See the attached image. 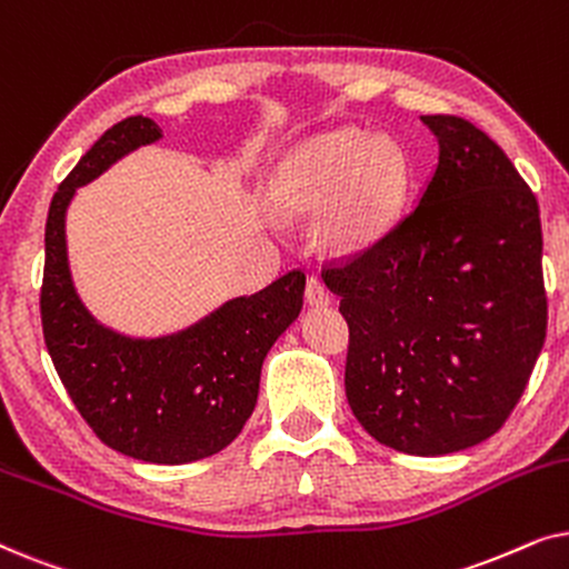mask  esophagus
<instances>
[{"label":"esophagus","instance_id":"esophagus-1","mask_svg":"<svg viewBox=\"0 0 569 569\" xmlns=\"http://www.w3.org/2000/svg\"><path fill=\"white\" fill-rule=\"evenodd\" d=\"M306 300H308L310 308H326L331 302L329 290H326V284L318 277H308V282H306Z\"/></svg>","mask_w":569,"mask_h":569}]
</instances>
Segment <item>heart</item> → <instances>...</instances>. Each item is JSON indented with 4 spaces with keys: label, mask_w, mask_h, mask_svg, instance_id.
I'll return each mask as SVG.
<instances>
[{
    "label": "heart",
    "mask_w": 569,
    "mask_h": 569,
    "mask_svg": "<svg viewBox=\"0 0 569 569\" xmlns=\"http://www.w3.org/2000/svg\"><path fill=\"white\" fill-rule=\"evenodd\" d=\"M407 189V162L388 137L337 129L308 139L274 178L282 212H323V238L357 251L388 232Z\"/></svg>",
    "instance_id": "1"
}]
</instances>
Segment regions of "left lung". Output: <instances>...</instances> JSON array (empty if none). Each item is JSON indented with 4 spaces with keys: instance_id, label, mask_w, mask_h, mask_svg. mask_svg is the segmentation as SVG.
<instances>
[{
    "instance_id": "8db88e82",
    "label": "left lung",
    "mask_w": 569,
    "mask_h": 569,
    "mask_svg": "<svg viewBox=\"0 0 569 569\" xmlns=\"http://www.w3.org/2000/svg\"><path fill=\"white\" fill-rule=\"evenodd\" d=\"M438 166L378 243L326 269L349 323L357 422L409 456L492 438L547 337L539 201L508 154L458 116H419Z\"/></svg>"
}]
</instances>
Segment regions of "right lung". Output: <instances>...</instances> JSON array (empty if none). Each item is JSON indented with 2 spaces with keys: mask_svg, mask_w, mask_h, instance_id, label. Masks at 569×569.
<instances>
[{
  "mask_svg": "<svg viewBox=\"0 0 569 569\" xmlns=\"http://www.w3.org/2000/svg\"><path fill=\"white\" fill-rule=\"evenodd\" d=\"M158 139V123L129 116L61 181L46 220L41 321L53 368L92 432L137 461L178 466L220 453L243 430L263 357L300 316L306 274L290 271L162 337H129L100 323L69 269L67 209L80 186Z\"/></svg>",
  "mask_w": 569,
  "mask_h": 569,
  "instance_id": "right-lung-1",
  "label": "right lung"
}]
</instances>
